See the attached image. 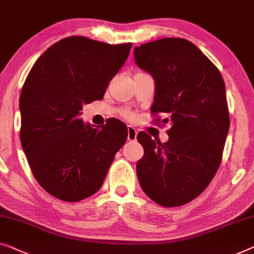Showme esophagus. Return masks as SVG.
<instances>
[{
	"instance_id": "1",
	"label": "esophagus",
	"mask_w": 254,
	"mask_h": 254,
	"mask_svg": "<svg viewBox=\"0 0 254 254\" xmlns=\"http://www.w3.org/2000/svg\"><path fill=\"white\" fill-rule=\"evenodd\" d=\"M127 140L128 141H135L137 140V130L133 127H127Z\"/></svg>"
}]
</instances>
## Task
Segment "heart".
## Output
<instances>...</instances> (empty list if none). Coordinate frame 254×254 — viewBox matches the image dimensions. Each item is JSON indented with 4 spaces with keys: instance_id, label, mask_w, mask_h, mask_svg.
Masks as SVG:
<instances>
[{
    "instance_id": "1",
    "label": "heart",
    "mask_w": 254,
    "mask_h": 254,
    "mask_svg": "<svg viewBox=\"0 0 254 254\" xmlns=\"http://www.w3.org/2000/svg\"><path fill=\"white\" fill-rule=\"evenodd\" d=\"M123 115L127 117V119H128V120H132V119H134V114L133 113H131V112H127V111H126L123 113Z\"/></svg>"
}]
</instances>
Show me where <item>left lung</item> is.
Wrapping results in <instances>:
<instances>
[{
    "mask_svg": "<svg viewBox=\"0 0 254 254\" xmlns=\"http://www.w3.org/2000/svg\"><path fill=\"white\" fill-rule=\"evenodd\" d=\"M133 54L137 66L154 78L151 113L163 114L171 126L163 143L138 133L145 150L135 168L139 184L160 205H184L207 187L220 165L229 130L224 78L185 39L153 41Z\"/></svg>",
    "mask_w": 254,
    "mask_h": 254,
    "instance_id": "obj_1",
    "label": "left lung"
}]
</instances>
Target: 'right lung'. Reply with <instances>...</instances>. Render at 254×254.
Here are the masks:
<instances>
[{
  "label": "right lung",
  "instance_id": "add662e5",
  "mask_svg": "<svg viewBox=\"0 0 254 254\" xmlns=\"http://www.w3.org/2000/svg\"><path fill=\"white\" fill-rule=\"evenodd\" d=\"M131 47L66 37L43 52L26 77L19 99L21 146L37 183L57 198L78 202L99 190L127 141L120 120L94 127L79 116L83 105L103 99Z\"/></svg>",
  "mask_w": 254,
  "mask_h": 254
}]
</instances>
